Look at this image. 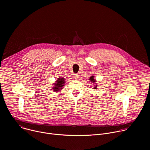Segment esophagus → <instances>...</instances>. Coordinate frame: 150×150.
I'll list each match as a JSON object with an SVG mask.
<instances>
[{"label":"esophagus","instance_id":"1","mask_svg":"<svg viewBox=\"0 0 150 150\" xmlns=\"http://www.w3.org/2000/svg\"><path fill=\"white\" fill-rule=\"evenodd\" d=\"M74 77L75 79H78V78H79V75H78V74H75L74 76Z\"/></svg>","mask_w":150,"mask_h":150}]
</instances>
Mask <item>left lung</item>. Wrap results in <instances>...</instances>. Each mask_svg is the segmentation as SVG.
I'll return each instance as SVG.
<instances>
[{
	"label": "left lung",
	"mask_w": 150,
	"mask_h": 150,
	"mask_svg": "<svg viewBox=\"0 0 150 150\" xmlns=\"http://www.w3.org/2000/svg\"><path fill=\"white\" fill-rule=\"evenodd\" d=\"M89 80L92 82V83H94V89H97V81H96V79L94 78V76H91V77H90L89 78Z\"/></svg>",
	"instance_id": "1"
}]
</instances>
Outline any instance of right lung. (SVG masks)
<instances>
[{"instance_id": "right-lung-1", "label": "right lung", "mask_w": 150, "mask_h": 150, "mask_svg": "<svg viewBox=\"0 0 150 150\" xmlns=\"http://www.w3.org/2000/svg\"><path fill=\"white\" fill-rule=\"evenodd\" d=\"M66 79L65 78H63L62 76H59L57 78V80L53 83V91L54 92H59L62 91L63 88V86L65 85Z\"/></svg>"}]
</instances>
